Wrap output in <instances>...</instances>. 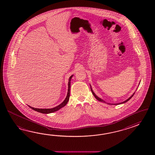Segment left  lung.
Listing matches in <instances>:
<instances>
[{
  "label": "left lung",
  "mask_w": 155,
  "mask_h": 155,
  "mask_svg": "<svg viewBox=\"0 0 155 155\" xmlns=\"http://www.w3.org/2000/svg\"><path fill=\"white\" fill-rule=\"evenodd\" d=\"M90 87H91V92H92V94H93V95L95 96V97L96 99H97V100H99V101H101V102H105V101H104V100L101 99V98H99L98 96H97L95 94L93 90H92V88H91V85H90ZM134 94H135V93H134V94H133V95H132L131 97H130L129 99H127L126 100H125V101H124V102H121V103H118V104H109V103H107V104H110V105H111H111H120V104H124V103H125V102H127V101H128L129 100H130V99H131L132 97L134 96Z\"/></svg>",
  "instance_id": "1"
}]
</instances>
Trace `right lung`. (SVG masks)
Here are the masks:
<instances>
[{"mask_svg":"<svg viewBox=\"0 0 155 155\" xmlns=\"http://www.w3.org/2000/svg\"><path fill=\"white\" fill-rule=\"evenodd\" d=\"M73 75L70 76L69 79V82H68V94H67V96H66V98L64 100V101H63L61 104H60L59 105L57 106L56 107L52 108V109H37V108H34L31 106H30L28 105L30 108L33 109L34 110L36 111L37 112H40L42 114H50V113H52V112H55L56 111L59 110V109H61L64 106L66 105L67 104L69 100L70 97V83H71V79L72 78Z\"/></svg>","mask_w":155,"mask_h":155,"instance_id":"right-lung-1","label":"right lung"}]
</instances>
